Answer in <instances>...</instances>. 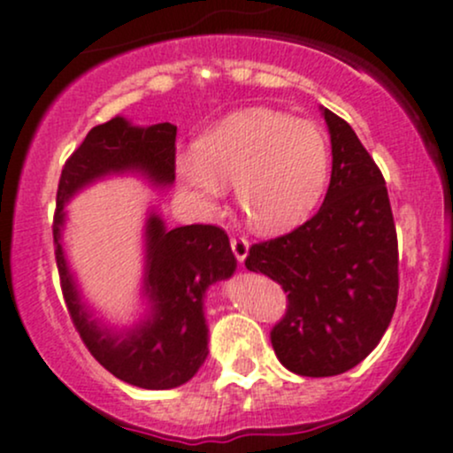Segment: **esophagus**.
I'll return each mask as SVG.
<instances>
[{
    "instance_id": "esophagus-1",
    "label": "esophagus",
    "mask_w": 453,
    "mask_h": 453,
    "mask_svg": "<svg viewBox=\"0 0 453 453\" xmlns=\"http://www.w3.org/2000/svg\"><path fill=\"white\" fill-rule=\"evenodd\" d=\"M230 245H232V251H234L236 260H239L241 265L245 263L247 254H250V242H247L245 239H241V236H232Z\"/></svg>"
}]
</instances>
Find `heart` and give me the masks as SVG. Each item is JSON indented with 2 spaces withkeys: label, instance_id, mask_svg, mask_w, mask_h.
Instances as JSON below:
<instances>
[{
  "label": "heart",
  "instance_id": "b5f03b06",
  "mask_svg": "<svg viewBox=\"0 0 453 453\" xmlns=\"http://www.w3.org/2000/svg\"><path fill=\"white\" fill-rule=\"evenodd\" d=\"M330 147L321 127L273 108H242L203 132L175 173L202 211L212 212L234 182V199L260 232L297 226L321 197Z\"/></svg>",
  "mask_w": 453,
  "mask_h": 453
}]
</instances>
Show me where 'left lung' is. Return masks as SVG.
Wrapping results in <instances>:
<instances>
[{
  "label": "left lung",
  "instance_id": "obj_1",
  "mask_svg": "<svg viewBox=\"0 0 453 453\" xmlns=\"http://www.w3.org/2000/svg\"><path fill=\"white\" fill-rule=\"evenodd\" d=\"M332 142L326 199L290 234L251 245L245 266L288 293L271 330L288 371L330 378L378 347L397 306V232L378 165L347 121L321 108Z\"/></svg>",
  "mask_w": 453,
  "mask_h": 453
}]
</instances>
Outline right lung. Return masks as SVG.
Masks as SVG:
<instances>
[{"label": "right lung", "instance_id": "add662e5", "mask_svg": "<svg viewBox=\"0 0 453 453\" xmlns=\"http://www.w3.org/2000/svg\"><path fill=\"white\" fill-rule=\"evenodd\" d=\"M175 132L171 123L134 126L114 117L95 126L65 163L54 217V245L66 308L84 345L114 378L139 388L165 390L188 382L208 358L203 297L208 287L232 278L236 258L230 239L217 226H165L147 212L142 299L145 312L127 327L106 326L84 302L65 256V206L108 175L134 173L154 188L175 182Z\"/></svg>", "mask_w": 453, "mask_h": 453}]
</instances>
